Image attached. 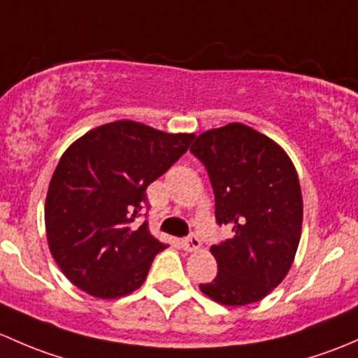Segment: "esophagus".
Wrapping results in <instances>:
<instances>
[{"mask_svg": "<svg viewBox=\"0 0 358 358\" xmlns=\"http://www.w3.org/2000/svg\"><path fill=\"white\" fill-rule=\"evenodd\" d=\"M200 246H201V241L198 239V236L191 234L182 239V248L186 250V252H196V250H200Z\"/></svg>", "mask_w": 358, "mask_h": 358, "instance_id": "34e87169", "label": "esophagus"}]
</instances>
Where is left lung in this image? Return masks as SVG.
<instances>
[{"instance_id": "1", "label": "left lung", "mask_w": 358, "mask_h": 358, "mask_svg": "<svg viewBox=\"0 0 358 358\" xmlns=\"http://www.w3.org/2000/svg\"><path fill=\"white\" fill-rule=\"evenodd\" d=\"M189 152L208 172L217 224L234 231L210 248L219 272L200 289L226 307L260 301L286 278L300 243L303 200L293 162L239 122L203 132Z\"/></svg>"}]
</instances>
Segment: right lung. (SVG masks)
Here are the masks:
<instances>
[{
    "label": "right lung",
    "mask_w": 358,
    "mask_h": 358,
    "mask_svg": "<svg viewBox=\"0 0 358 358\" xmlns=\"http://www.w3.org/2000/svg\"><path fill=\"white\" fill-rule=\"evenodd\" d=\"M194 134H169L117 120L73 141L50 180L44 222L50 252L77 288L103 300L132 293L167 245L136 224L146 187L189 148ZM148 206V205H146Z\"/></svg>",
    "instance_id": "right-lung-1"
}]
</instances>
